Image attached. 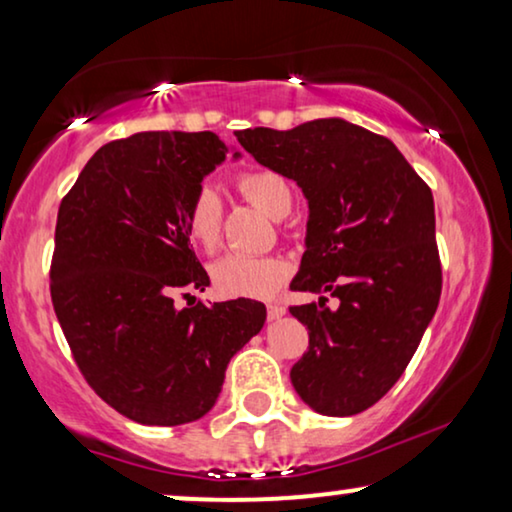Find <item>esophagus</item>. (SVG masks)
<instances>
[{
	"mask_svg": "<svg viewBox=\"0 0 512 512\" xmlns=\"http://www.w3.org/2000/svg\"><path fill=\"white\" fill-rule=\"evenodd\" d=\"M284 314H286V307L277 305V303H270V305H268V319H270V321H277V319H282Z\"/></svg>",
	"mask_w": 512,
	"mask_h": 512,
	"instance_id": "34e87169",
	"label": "esophagus"
}]
</instances>
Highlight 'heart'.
Returning a JSON list of instances; mask_svg holds the SVG:
<instances>
[{
	"instance_id": "1",
	"label": "heart",
	"mask_w": 512,
	"mask_h": 512,
	"mask_svg": "<svg viewBox=\"0 0 512 512\" xmlns=\"http://www.w3.org/2000/svg\"><path fill=\"white\" fill-rule=\"evenodd\" d=\"M237 188L251 205L270 219L282 221L293 207V193L279 174L270 170H249L237 177ZM223 207L214 188L202 186L193 195L184 212V228L195 247L212 254L221 240ZM286 265L268 256L230 254L214 263V289L226 298H268L282 286Z\"/></svg>"
}]
</instances>
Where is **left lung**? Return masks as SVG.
Instances as JSON below:
<instances>
[{
  "label": "left lung",
  "instance_id": "obj_1",
  "mask_svg": "<svg viewBox=\"0 0 512 512\" xmlns=\"http://www.w3.org/2000/svg\"><path fill=\"white\" fill-rule=\"evenodd\" d=\"M268 170L293 179L307 200L305 254L293 291L331 293L338 310L291 307L310 349L291 384L314 412L368 410L403 375L440 300L431 188L391 139L345 118L291 130H237Z\"/></svg>",
  "mask_w": 512,
  "mask_h": 512
}]
</instances>
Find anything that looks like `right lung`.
<instances>
[{"mask_svg": "<svg viewBox=\"0 0 512 512\" xmlns=\"http://www.w3.org/2000/svg\"><path fill=\"white\" fill-rule=\"evenodd\" d=\"M230 151L242 156L214 132H135L97 149L58 209L55 317L95 394L132 422L205 417L265 324L258 300L174 303L209 286L184 212Z\"/></svg>", "mask_w": 512, "mask_h": 512, "instance_id": "right-lung-1", "label": "right lung"}]
</instances>
